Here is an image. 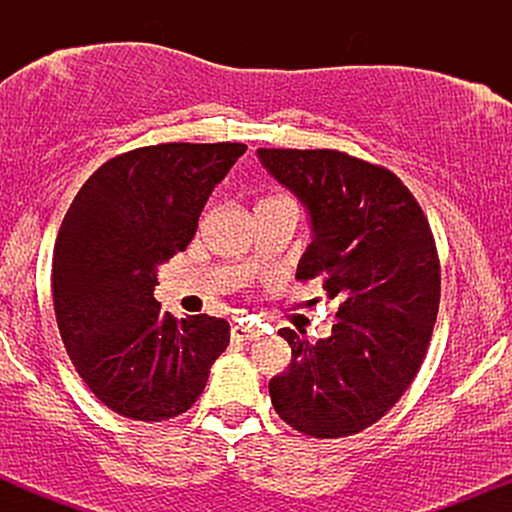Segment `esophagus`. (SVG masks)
Wrapping results in <instances>:
<instances>
[{
	"instance_id": "34e87169",
	"label": "esophagus",
	"mask_w": 512,
	"mask_h": 512,
	"mask_svg": "<svg viewBox=\"0 0 512 512\" xmlns=\"http://www.w3.org/2000/svg\"><path fill=\"white\" fill-rule=\"evenodd\" d=\"M231 337L236 339V342H252V339L260 337V327L248 325V322H233Z\"/></svg>"
}]
</instances>
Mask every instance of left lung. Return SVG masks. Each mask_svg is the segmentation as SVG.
I'll use <instances>...</instances> for the list:
<instances>
[{"label": "left lung", "instance_id": "8db88e82", "mask_svg": "<svg viewBox=\"0 0 512 512\" xmlns=\"http://www.w3.org/2000/svg\"><path fill=\"white\" fill-rule=\"evenodd\" d=\"M257 156L310 214L313 240L296 279H322L342 301L327 339L279 330L291 363L269 380V397L305 436H354L395 407L424 363L440 303L436 240L392 170L334 149Z\"/></svg>", "mask_w": 512, "mask_h": 512}]
</instances>
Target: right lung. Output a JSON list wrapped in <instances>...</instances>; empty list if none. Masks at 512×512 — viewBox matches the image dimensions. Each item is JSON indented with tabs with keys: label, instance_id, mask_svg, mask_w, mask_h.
Wrapping results in <instances>:
<instances>
[{
	"label": "right lung",
	"instance_id": "1",
	"mask_svg": "<svg viewBox=\"0 0 512 512\" xmlns=\"http://www.w3.org/2000/svg\"><path fill=\"white\" fill-rule=\"evenodd\" d=\"M245 144H156L105 161L64 214L52 301L76 373L108 409L166 421L197 402L231 342L221 317L175 320L154 298L156 267L195 238L214 187Z\"/></svg>",
	"mask_w": 512,
	"mask_h": 512
}]
</instances>
